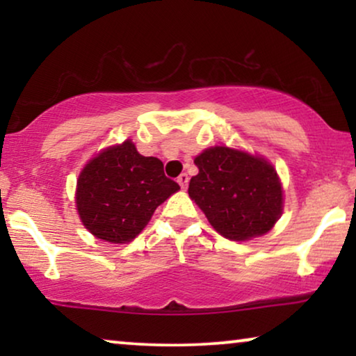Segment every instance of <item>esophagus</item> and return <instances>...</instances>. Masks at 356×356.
Returning a JSON list of instances; mask_svg holds the SVG:
<instances>
[{"label":"esophagus","mask_w":356,"mask_h":356,"mask_svg":"<svg viewBox=\"0 0 356 356\" xmlns=\"http://www.w3.org/2000/svg\"><path fill=\"white\" fill-rule=\"evenodd\" d=\"M177 181H178L179 186H181V189H186V188H188V181H189L188 175H186V173H181V175H179V177L177 178Z\"/></svg>","instance_id":"34e87169"}]
</instances>
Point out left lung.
Masks as SVG:
<instances>
[{"mask_svg":"<svg viewBox=\"0 0 356 356\" xmlns=\"http://www.w3.org/2000/svg\"><path fill=\"white\" fill-rule=\"evenodd\" d=\"M199 173L189 197L222 236L246 241L270 230L284 211V191L266 159L243 150L209 147L194 159Z\"/></svg>","mask_w":356,"mask_h":356,"instance_id":"1","label":"left lung"}]
</instances>
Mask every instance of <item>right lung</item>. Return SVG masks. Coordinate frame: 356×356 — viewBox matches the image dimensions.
<instances>
[{"mask_svg":"<svg viewBox=\"0 0 356 356\" xmlns=\"http://www.w3.org/2000/svg\"><path fill=\"white\" fill-rule=\"evenodd\" d=\"M178 189L165 177L163 163L140 155L128 139L102 150L82 168L76 207L92 235L118 245L134 240L155 209Z\"/></svg>","mask_w":356,"mask_h":356,"instance_id":"obj_1","label":"right lung"}]
</instances>
